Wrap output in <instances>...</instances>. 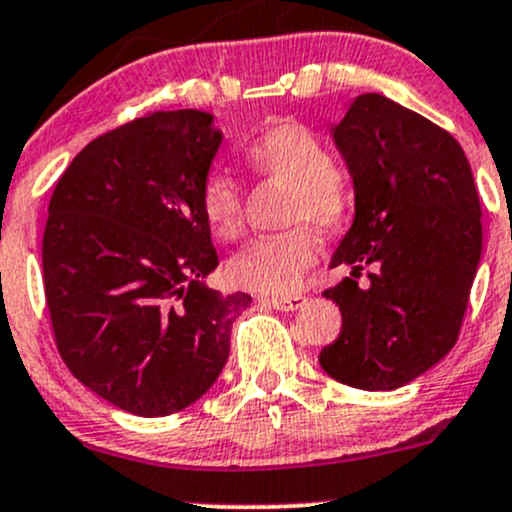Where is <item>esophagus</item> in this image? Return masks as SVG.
Returning <instances> with one entry per match:
<instances>
[{"instance_id":"obj_1","label":"esophagus","mask_w":512,"mask_h":512,"mask_svg":"<svg viewBox=\"0 0 512 512\" xmlns=\"http://www.w3.org/2000/svg\"><path fill=\"white\" fill-rule=\"evenodd\" d=\"M303 296H274V299H262L265 306L277 308V311H296V308L303 306Z\"/></svg>"}]
</instances>
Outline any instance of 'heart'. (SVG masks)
Returning a JSON list of instances; mask_svg holds the SVG:
<instances>
[{
	"label": "heart",
	"mask_w": 512,
	"mask_h": 512,
	"mask_svg": "<svg viewBox=\"0 0 512 512\" xmlns=\"http://www.w3.org/2000/svg\"><path fill=\"white\" fill-rule=\"evenodd\" d=\"M257 177L291 187L286 221H311L335 230L350 218L352 189L335 170V157L320 136L299 121H282L257 133L243 150ZM199 209L211 233L235 240L243 230V184L233 174L213 170L201 179ZM320 243L311 228L260 238L228 262V282L262 296H289L316 265Z\"/></svg>",
	"instance_id": "obj_1"
}]
</instances>
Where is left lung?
Masks as SVG:
<instances>
[{"instance_id": "1", "label": "left lung", "mask_w": 512, "mask_h": 512, "mask_svg": "<svg viewBox=\"0 0 512 512\" xmlns=\"http://www.w3.org/2000/svg\"><path fill=\"white\" fill-rule=\"evenodd\" d=\"M333 136L355 179V223L333 267L352 274L323 291L342 330L318 362L352 389L391 391L459 338L484 240L479 192L452 133L384 94H359Z\"/></svg>"}]
</instances>
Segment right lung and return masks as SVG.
Listing matches in <instances>:
<instances>
[{"instance_id":"right-lung-1","label":"right lung","mask_w":512,"mask_h":512,"mask_svg":"<svg viewBox=\"0 0 512 512\" xmlns=\"http://www.w3.org/2000/svg\"><path fill=\"white\" fill-rule=\"evenodd\" d=\"M211 114L148 111L106 131L60 174L43 230L55 347L121 411L160 418L211 389L247 294L201 279L218 265L199 209L221 145Z\"/></svg>"}]
</instances>
